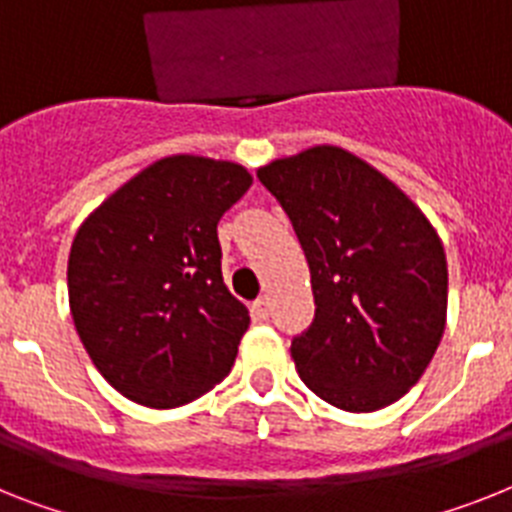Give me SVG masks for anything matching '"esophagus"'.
Segmentation results:
<instances>
[{
    "mask_svg": "<svg viewBox=\"0 0 512 512\" xmlns=\"http://www.w3.org/2000/svg\"><path fill=\"white\" fill-rule=\"evenodd\" d=\"M270 309H273V304H270L268 296H260V299L252 302V315H255L257 320H268Z\"/></svg>",
    "mask_w": 512,
    "mask_h": 512,
    "instance_id": "1",
    "label": "esophagus"
}]
</instances>
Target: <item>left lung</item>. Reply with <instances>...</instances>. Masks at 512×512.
Wrapping results in <instances>:
<instances>
[{"instance_id":"8db88e82","label":"left lung","mask_w":512,"mask_h":512,"mask_svg":"<svg viewBox=\"0 0 512 512\" xmlns=\"http://www.w3.org/2000/svg\"><path fill=\"white\" fill-rule=\"evenodd\" d=\"M257 179L286 210L309 263L315 320L291 341L296 372L336 409H385L440 346V236L388 176L336 145L278 158Z\"/></svg>"}]
</instances>
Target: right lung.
Wrapping results in <instances>:
<instances>
[{"label": "right lung", "mask_w": 512, "mask_h": 512, "mask_svg": "<svg viewBox=\"0 0 512 512\" xmlns=\"http://www.w3.org/2000/svg\"><path fill=\"white\" fill-rule=\"evenodd\" d=\"M249 184L239 163L161 158L77 229L72 320L98 372L130 401L176 409L231 372L249 312L223 283L218 221Z\"/></svg>", "instance_id": "add662e5"}]
</instances>
